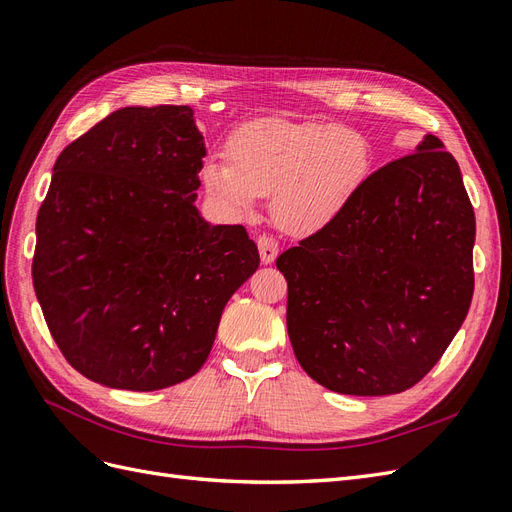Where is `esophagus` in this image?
I'll list each match as a JSON object with an SVG mask.
<instances>
[{"instance_id":"esophagus-1","label":"esophagus","mask_w":512,"mask_h":512,"mask_svg":"<svg viewBox=\"0 0 512 512\" xmlns=\"http://www.w3.org/2000/svg\"><path fill=\"white\" fill-rule=\"evenodd\" d=\"M257 249L263 263H272L278 257V242L272 236H259L257 238Z\"/></svg>"}]
</instances>
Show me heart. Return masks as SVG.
Instances as JSON below:
<instances>
[{"label":"heart","instance_id":"obj_1","mask_svg":"<svg viewBox=\"0 0 512 512\" xmlns=\"http://www.w3.org/2000/svg\"><path fill=\"white\" fill-rule=\"evenodd\" d=\"M370 172L372 148L355 127L257 119L227 140V159H206L202 180L232 214L251 212L259 195L272 193L285 232L315 234L349 208Z\"/></svg>","mask_w":512,"mask_h":512}]
</instances>
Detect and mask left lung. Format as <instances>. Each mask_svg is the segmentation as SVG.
<instances>
[{"mask_svg": "<svg viewBox=\"0 0 512 512\" xmlns=\"http://www.w3.org/2000/svg\"><path fill=\"white\" fill-rule=\"evenodd\" d=\"M474 234L459 166L436 136L370 174L336 221L276 259L306 374L346 395L417 385L468 315Z\"/></svg>", "mask_w": 512, "mask_h": 512, "instance_id": "left-lung-1", "label": "left lung"}]
</instances>
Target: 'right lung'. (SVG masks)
<instances>
[{"label": "right lung", "instance_id": "add662e5", "mask_svg": "<svg viewBox=\"0 0 512 512\" xmlns=\"http://www.w3.org/2000/svg\"><path fill=\"white\" fill-rule=\"evenodd\" d=\"M204 155L189 106H129L55 161L31 276L59 351L95 383L155 391L187 381L225 304L259 268L242 225L200 217Z\"/></svg>", "mask_w": 512, "mask_h": 512}]
</instances>
